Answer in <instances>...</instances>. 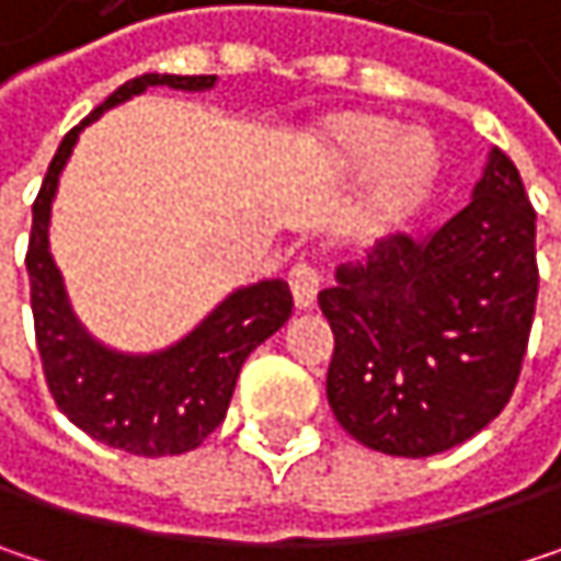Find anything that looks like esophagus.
Returning <instances> with one entry per match:
<instances>
[{
	"label": "esophagus",
	"instance_id": "obj_1",
	"mask_svg": "<svg viewBox=\"0 0 561 561\" xmlns=\"http://www.w3.org/2000/svg\"><path fill=\"white\" fill-rule=\"evenodd\" d=\"M288 285H291L295 305L298 308H311L318 301V291H321V273L311 263H295L291 273H288Z\"/></svg>",
	"mask_w": 561,
	"mask_h": 561
}]
</instances>
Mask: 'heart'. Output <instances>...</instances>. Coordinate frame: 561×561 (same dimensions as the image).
<instances>
[{
    "mask_svg": "<svg viewBox=\"0 0 561 561\" xmlns=\"http://www.w3.org/2000/svg\"><path fill=\"white\" fill-rule=\"evenodd\" d=\"M314 165L334 181L364 178V207L377 227H399L425 207L438 149L425 129H402L380 113H334L311 136Z\"/></svg>",
    "mask_w": 561,
    "mask_h": 561,
    "instance_id": "heart-1",
    "label": "heart"
}]
</instances>
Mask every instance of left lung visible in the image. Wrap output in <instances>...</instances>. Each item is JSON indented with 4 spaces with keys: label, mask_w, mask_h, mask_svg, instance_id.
I'll return each mask as SVG.
<instances>
[{
    "label": "left lung",
    "mask_w": 561,
    "mask_h": 561,
    "mask_svg": "<svg viewBox=\"0 0 561 561\" xmlns=\"http://www.w3.org/2000/svg\"><path fill=\"white\" fill-rule=\"evenodd\" d=\"M328 402L360 445L428 458L501 415L536 311V210L501 149L471 204L422 240L396 233L337 270Z\"/></svg>",
    "instance_id": "8db88e82"
}]
</instances>
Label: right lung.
Returning <instances> with one entry per match:
<instances>
[{"label":"right lung","mask_w":561,"mask_h":561,"mask_svg":"<svg viewBox=\"0 0 561 561\" xmlns=\"http://www.w3.org/2000/svg\"><path fill=\"white\" fill-rule=\"evenodd\" d=\"M214 73H142L113 90L57 146L32 207L28 282L35 341L57 409L90 438L129 455L162 458L197 448L227 415L243 360L279 331L291 314V291L282 279H263L227 295L187 337L159 354H119L87 334L77 321L60 270L48 250L51 201L77 136L106 110L149 87L210 90Z\"/></svg>","instance_id":"1"}]
</instances>
